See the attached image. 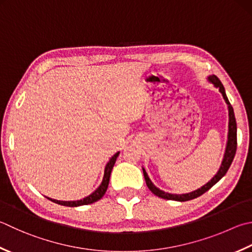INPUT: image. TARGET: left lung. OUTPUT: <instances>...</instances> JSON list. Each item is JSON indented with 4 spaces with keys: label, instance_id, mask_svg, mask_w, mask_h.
Returning a JSON list of instances; mask_svg holds the SVG:
<instances>
[{
    "label": "left lung",
    "instance_id": "8db88e82",
    "mask_svg": "<svg viewBox=\"0 0 252 252\" xmlns=\"http://www.w3.org/2000/svg\"><path fill=\"white\" fill-rule=\"evenodd\" d=\"M207 81L214 85L215 88L220 89V92L221 93L222 97H224V99H225V102L227 104V107H228V116H229V118H228V135H227L226 149H225L224 157H222L221 164L220 167V170L217 171V173L206 184H204L203 187L195 189V191H192L189 193H183V194H175V193L164 192V191H162V189H160L159 188H157L156 185L153 183V181H151V180L149 179L145 168H142V172H144V177H145V180H146L147 187H148V189L155 194V195L159 196L161 198H164V200L185 202V201H189V200H193V198H196L198 196H201L202 194H204L206 191H208V189H210L213 187V185H215L222 177H224V175L227 173V171H228L230 164L232 162V160H234V158H235L236 149H237V124H236L234 108H232V106L230 105V103L228 101V97H227V95H226L225 88H224V85L221 84L220 80L218 79L216 75L212 74V75H210V77H207Z\"/></svg>",
    "mask_w": 252,
    "mask_h": 252
}]
</instances>
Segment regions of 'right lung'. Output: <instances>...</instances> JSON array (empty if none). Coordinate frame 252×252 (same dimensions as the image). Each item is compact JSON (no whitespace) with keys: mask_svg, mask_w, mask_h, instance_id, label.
Masks as SVG:
<instances>
[{"mask_svg":"<svg viewBox=\"0 0 252 252\" xmlns=\"http://www.w3.org/2000/svg\"><path fill=\"white\" fill-rule=\"evenodd\" d=\"M118 156H120V151L114 155L112 158L110 159V161H108V162L106 163L105 169H104V177H103L101 184H99V187L93 193L90 194V195L85 196L84 198H82V200H78V201H58V200H54V198H50V197H48V198L50 201L59 204V205L69 206V207H77V206L88 205V204H92L94 202L98 201L99 198L103 197V195L106 192L108 183H110L112 170H113L114 164H115V162H116V159H117Z\"/></svg>","mask_w":252,"mask_h":252,"instance_id":"add662e5","label":"right lung"}]
</instances>
